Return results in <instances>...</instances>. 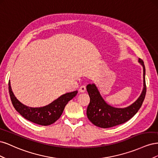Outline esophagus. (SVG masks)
Instances as JSON below:
<instances>
[{"instance_id": "obj_1", "label": "esophagus", "mask_w": 158, "mask_h": 158, "mask_svg": "<svg viewBox=\"0 0 158 158\" xmlns=\"http://www.w3.org/2000/svg\"><path fill=\"white\" fill-rule=\"evenodd\" d=\"M85 90H86V87H85V85H81V86L79 88V91L80 92H84Z\"/></svg>"}]
</instances>
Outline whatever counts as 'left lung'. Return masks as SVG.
Listing matches in <instances>:
<instances>
[{"label": "left lung", "instance_id": "left-lung-1", "mask_svg": "<svg viewBox=\"0 0 158 158\" xmlns=\"http://www.w3.org/2000/svg\"><path fill=\"white\" fill-rule=\"evenodd\" d=\"M139 63L143 67V87L142 93L131 106L124 108L111 106L105 101L95 84H89L86 89L90 102L87 108V117L94 125L101 128H110L128 121L138 112L144 102L146 86L145 81L146 70L144 62L140 59Z\"/></svg>", "mask_w": 158, "mask_h": 158}]
</instances>
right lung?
I'll return each mask as SVG.
<instances>
[{
	"label": "right lung",
	"mask_w": 158,
	"mask_h": 158,
	"mask_svg": "<svg viewBox=\"0 0 158 158\" xmlns=\"http://www.w3.org/2000/svg\"><path fill=\"white\" fill-rule=\"evenodd\" d=\"M8 90L14 107L27 120L42 126L50 125L58 120L63 113L66 105L76 96L78 91L66 93L47 106L41 107H30L22 103L14 95L8 82Z\"/></svg>",
	"instance_id": "1"
}]
</instances>
